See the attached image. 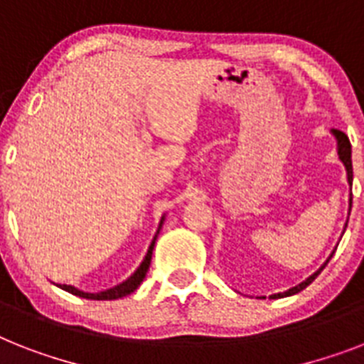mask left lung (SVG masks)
Returning <instances> with one entry per match:
<instances>
[{
  "label": "left lung",
  "mask_w": 364,
  "mask_h": 364,
  "mask_svg": "<svg viewBox=\"0 0 364 364\" xmlns=\"http://www.w3.org/2000/svg\"><path fill=\"white\" fill-rule=\"evenodd\" d=\"M331 134L335 136L336 153H338V159H341V162L344 164V168H346V177H348V185H350V191H351V183H353V168H351V144H350V140H348V136H346L342 131H336V129H333V131H331ZM350 211H351V194H350ZM348 215H350V213H348ZM346 226H348V220H346V224H344V230H346ZM342 233H344V232H342ZM333 254H335V250L329 254V258L323 262V265H321L318 271H314V273L310 274L309 279L303 280L301 284L286 289V291H279V294L269 295V299H282V297H289V295L299 294L301 289H305L306 286H309L310 282H312V280H314L316 277L321 273V271H323V267H326V265L329 264V259L333 258ZM259 299H265V297H259Z\"/></svg>",
  "instance_id": "left-lung-1"
}]
</instances>
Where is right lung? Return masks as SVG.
Instances as JSON below:
<instances>
[{"mask_svg":"<svg viewBox=\"0 0 364 364\" xmlns=\"http://www.w3.org/2000/svg\"><path fill=\"white\" fill-rule=\"evenodd\" d=\"M164 218H166V215H162L161 223H159V228H156L155 237H153V241H151V245H149V249H147L146 256H144V259H141V264L138 265V269H136L134 273H132L127 280H123V282H119L117 286H112V288H108V289H102V291H95V294H91V291H84V289H78L70 284H58V286L61 289H65V291H69V294L78 295V297H84V299H93V301H114V299H121V297H125V295L132 294V291H134V289L141 284V280L146 279L147 269H149V265H151L153 249H155L156 237H159V232H161L162 224H164Z\"/></svg>","mask_w":364,"mask_h":364,"instance_id":"obj_1","label":"right lung"}]
</instances>
